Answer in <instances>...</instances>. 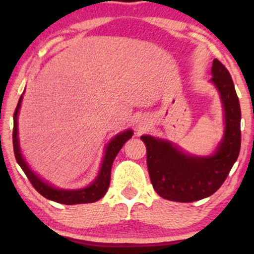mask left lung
I'll return each instance as SVG.
<instances>
[{
	"label": "left lung",
	"mask_w": 254,
	"mask_h": 254,
	"mask_svg": "<svg viewBox=\"0 0 254 254\" xmlns=\"http://www.w3.org/2000/svg\"><path fill=\"white\" fill-rule=\"evenodd\" d=\"M211 81L217 86L225 112V134L216 154L193 157L170 142L143 135L150 180L159 196L178 202H193L210 196L222 186L241 150V105L230 72L214 59Z\"/></svg>",
	"instance_id": "obj_1"
}]
</instances>
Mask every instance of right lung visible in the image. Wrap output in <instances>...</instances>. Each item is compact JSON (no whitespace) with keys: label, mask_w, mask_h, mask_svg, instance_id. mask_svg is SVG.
Here are the masks:
<instances>
[{"label":"right lung","mask_w":254,"mask_h":254,"mask_svg":"<svg viewBox=\"0 0 254 254\" xmlns=\"http://www.w3.org/2000/svg\"><path fill=\"white\" fill-rule=\"evenodd\" d=\"M20 103H22V97L18 100L17 107L13 113V129H12V144H13V152H15L16 161L18 163L20 168L25 173L27 179L30 180V183L32 184V186L36 189L38 193H40L41 195L46 197L48 200L55 201V202L62 203V204H77V203H91L95 201H98L99 199L105 195L107 189L110 186L111 182V169H112V164L114 158L118 155V152L125 142L129 140L133 136V131L128 129L124 133L117 135L112 141L110 142V144L106 148V154L104 157L102 170H100L99 176L97 177V179L93 182L91 185L86 189L77 190H58L54 189L48 185V184L44 183L43 180L34 175L31 171L29 165L26 164L22 157L19 150V144H18V137H17V114H18V110L20 107Z\"/></svg>","instance_id":"obj_1"}]
</instances>
